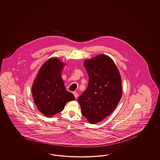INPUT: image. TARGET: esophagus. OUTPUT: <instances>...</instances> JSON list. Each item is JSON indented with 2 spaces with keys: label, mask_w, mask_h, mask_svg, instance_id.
Instances as JSON below:
<instances>
[{
  "label": "esophagus",
  "mask_w": 160,
  "mask_h": 160,
  "mask_svg": "<svg viewBox=\"0 0 160 160\" xmlns=\"http://www.w3.org/2000/svg\"><path fill=\"white\" fill-rule=\"evenodd\" d=\"M73 94L75 96V98H77V97H78V93H77V92H73Z\"/></svg>",
  "instance_id": "esophagus-1"
}]
</instances>
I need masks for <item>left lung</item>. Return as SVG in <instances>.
<instances>
[{"label":"left lung","mask_w":160,"mask_h":160,"mask_svg":"<svg viewBox=\"0 0 160 160\" xmlns=\"http://www.w3.org/2000/svg\"><path fill=\"white\" fill-rule=\"evenodd\" d=\"M88 88L78 98L82 114L92 124L101 122L116 109L122 97L121 79L116 64L105 55L84 62Z\"/></svg>","instance_id":"1"}]
</instances>
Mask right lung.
Here are the masks:
<instances>
[{"label": "right lung", "mask_w": 160, "mask_h": 160, "mask_svg": "<svg viewBox=\"0 0 160 160\" xmlns=\"http://www.w3.org/2000/svg\"><path fill=\"white\" fill-rule=\"evenodd\" d=\"M63 64L51 58L42 66L34 81L32 92L39 112L50 117L62 112L67 102L74 101V95L65 90L61 71Z\"/></svg>", "instance_id": "obj_1"}]
</instances>
